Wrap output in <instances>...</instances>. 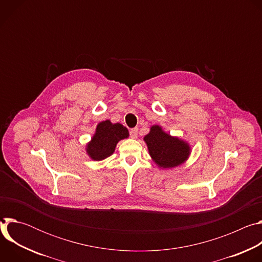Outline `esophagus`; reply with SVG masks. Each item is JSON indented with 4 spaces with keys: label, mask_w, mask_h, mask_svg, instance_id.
Segmentation results:
<instances>
[{
    "label": "esophagus",
    "mask_w": 262,
    "mask_h": 262,
    "mask_svg": "<svg viewBox=\"0 0 262 262\" xmlns=\"http://www.w3.org/2000/svg\"><path fill=\"white\" fill-rule=\"evenodd\" d=\"M129 135H130V138L136 139V138L138 137V127L132 128V129H130V132H129Z\"/></svg>",
    "instance_id": "1"
}]
</instances>
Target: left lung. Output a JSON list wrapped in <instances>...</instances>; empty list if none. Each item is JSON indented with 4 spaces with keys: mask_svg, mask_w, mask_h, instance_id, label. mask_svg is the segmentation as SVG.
<instances>
[{
    "mask_svg": "<svg viewBox=\"0 0 262 262\" xmlns=\"http://www.w3.org/2000/svg\"><path fill=\"white\" fill-rule=\"evenodd\" d=\"M149 155L160 168H174L188 160L191 147L185 141L165 133L161 126L152 125L144 137Z\"/></svg>",
    "mask_w": 262,
    "mask_h": 262,
    "instance_id": "8db88e82",
    "label": "left lung"
}]
</instances>
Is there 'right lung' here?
I'll return each mask as SVG.
<instances>
[{
	"mask_svg": "<svg viewBox=\"0 0 262 262\" xmlns=\"http://www.w3.org/2000/svg\"><path fill=\"white\" fill-rule=\"evenodd\" d=\"M128 135L127 128L120 123L113 124L110 120L99 122L86 151L93 161H102L113 155L117 143L128 138Z\"/></svg>",
	"mask_w": 262,
	"mask_h": 262,
	"instance_id": "add662e5",
	"label": "right lung"
}]
</instances>
